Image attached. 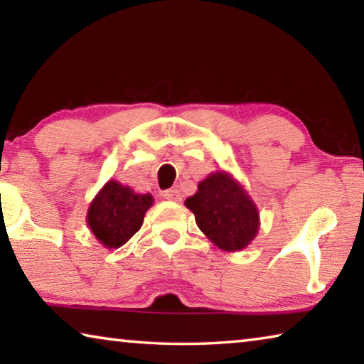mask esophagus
Listing matches in <instances>:
<instances>
[{
	"label": "esophagus",
	"mask_w": 364,
	"mask_h": 364,
	"mask_svg": "<svg viewBox=\"0 0 364 364\" xmlns=\"http://www.w3.org/2000/svg\"><path fill=\"white\" fill-rule=\"evenodd\" d=\"M181 193H180V189H176V188H173V189H167L164 193V199H167V200H171V202H180L181 200Z\"/></svg>",
	"instance_id": "34e87169"
}]
</instances>
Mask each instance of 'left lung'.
Returning a JSON list of instances; mask_svg holds the SVG:
<instances>
[{"instance_id": "left-lung-1", "label": "left lung", "mask_w": 364, "mask_h": 364, "mask_svg": "<svg viewBox=\"0 0 364 364\" xmlns=\"http://www.w3.org/2000/svg\"><path fill=\"white\" fill-rule=\"evenodd\" d=\"M196 223L218 249L239 252L254 241L260 230L255 202L236 178L225 170L213 171L184 200Z\"/></svg>"}]
</instances>
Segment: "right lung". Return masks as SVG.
<instances>
[{
    "label": "right lung",
    "mask_w": 364,
    "mask_h": 364,
    "mask_svg": "<svg viewBox=\"0 0 364 364\" xmlns=\"http://www.w3.org/2000/svg\"><path fill=\"white\" fill-rule=\"evenodd\" d=\"M152 204L151 194L134 193L130 186L109 180L91 200L86 223L104 247L119 249L139 231Z\"/></svg>",
    "instance_id": "1"
}]
</instances>
